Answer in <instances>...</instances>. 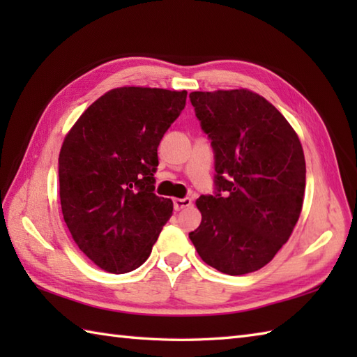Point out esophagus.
Here are the masks:
<instances>
[{
    "label": "esophagus",
    "mask_w": 357,
    "mask_h": 357,
    "mask_svg": "<svg viewBox=\"0 0 357 357\" xmlns=\"http://www.w3.org/2000/svg\"><path fill=\"white\" fill-rule=\"evenodd\" d=\"M173 204H174V210H176V211H181V210L188 208V207L192 206V199H190V198H183V199L176 198V199L173 201Z\"/></svg>",
    "instance_id": "esophagus-1"
}]
</instances>
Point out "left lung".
Returning <instances> with one entry per match:
<instances>
[{"mask_svg":"<svg viewBox=\"0 0 357 357\" xmlns=\"http://www.w3.org/2000/svg\"><path fill=\"white\" fill-rule=\"evenodd\" d=\"M215 150L216 195L201 196L188 234L201 259L239 276L267 265L291 236L305 195V158L290 123L247 89L192 92Z\"/></svg>","mask_w":357,"mask_h":357,"instance_id":"obj_1","label":"left lung"}]
</instances>
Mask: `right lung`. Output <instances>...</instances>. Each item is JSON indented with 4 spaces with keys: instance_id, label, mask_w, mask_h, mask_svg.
Instances as JSON below:
<instances>
[{
    "instance_id": "obj_1",
    "label": "right lung",
    "mask_w": 357,
    "mask_h": 357,
    "mask_svg": "<svg viewBox=\"0 0 357 357\" xmlns=\"http://www.w3.org/2000/svg\"><path fill=\"white\" fill-rule=\"evenodd\" d=\"M187 92L118 87L89 105L59 151V199L75 244L123 275L147 261L173 211L153 193L158 146Z\"/></svg>"
}]
</instances>
